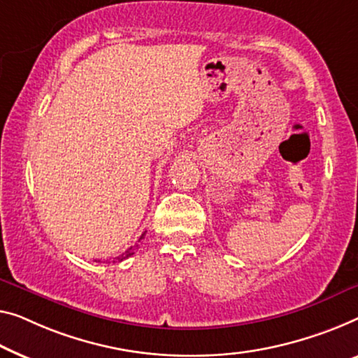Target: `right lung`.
Returning a JSON list of instances; mask_svg holds the SVG:
<instances>
[{
    "mask_svg": "<svg viewBox=\"0 0 358 358\" xmlns=\"http://www.w3.org/2000/svg\"><path fill=\"white\" fill-rule=\"evenodd\" d=\"M145 234H146V231L141 234V238H140V239L145 238ZM133 254H135V248H130V249H127L124 254L119 255V257H115L114 260H112V262H115V260H119V262H122V260H124V259H128V257H130V255H133Z\"/></svg>",
    "mask_w": 358,
    "mask_h": 358,
    "instance_id": "1",
    "label": "right lung"
}]
</instances>
